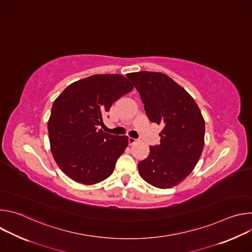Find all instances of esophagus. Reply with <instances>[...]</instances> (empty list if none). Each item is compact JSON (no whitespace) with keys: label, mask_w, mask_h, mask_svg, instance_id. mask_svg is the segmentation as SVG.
<instances>
[{"label":"esophagus","mask_w":252,"mask_h":252,"mask_svg":"<svg viewBox=\"0 0 252 252\" xmlns=\"http://www.w3.org/2000/svg\"><path fill=\"white\" fill-rule=\"evenodd\" d=\"M127 141H128V145L131 146V145H133V143L136 142V139H135V138H132V137H128V138H127Z\"/></svg>","instance_id":"esophagus-1"}]
</instances>
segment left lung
Here are the masks:
<instances>
[{
  "label": "left lung",
  "instance_id": "left-lung-1",
  "mask_svg": "<svg viewBox=\"0 0 252 252\" xmlns=\"http://www.w3.org/2000/svg\"><path fill=\"white\" fill-rule=\"evenodd\" d=\"M145 104L152 123L162 125L160 143L150 147L138 162L140 176L158 189H170L192 171L204 145L205 125L190 94L173 80L156 71L126 75Z\"/></svg>",
  "mask_w": 252,
  "mask_h": 252
}]
</instances>
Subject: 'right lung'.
<instances>
[{
  "mask_svg": "<svg viewBox=\"0 0 252 252\" xmlns=\"http://www.w3.org/2000/svg\"><path fill=\"white\" fill-rule=\"evenodd\" d=\"M133 89L121 75H94L66 87L48 123L54 158L71 179L94 185L109 177L127 147V136L98 129L112 104Z\"/></svg>",
  "mask_w": 252,
  "mask_h": 252,
  "instance_id": "right-lung-1",
  "label": "right lung"
}]
</instances>
